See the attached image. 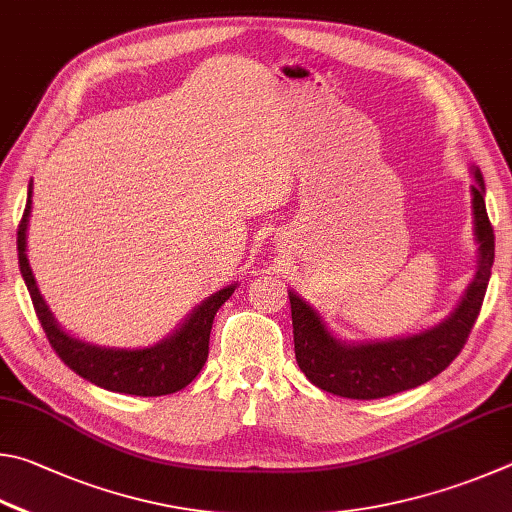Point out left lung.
Listing matches in <instances>:
<instances>
[{"instance_id": "obj_1", "label": "left lung", "mask_w": 512, "mask_h": 512, "mask_svg": "<svg viewBox=\"0 0 512 512\" xmlns=\"http://www.w3.org/2000/svg\"><path fill=\"white\" fill-rule=\"evenodd\" d=\"M472 186L474 231L479 240V270L461 306L441 326L414 337L346 346L328 333L324 321L306 301L290 292L294 355L299 369L315 387L353 400L387 398L436 378L463 351L486 297L495 263V231L486 211V186L479 170Z\"/></svg>"}]
</instances>
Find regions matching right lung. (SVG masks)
I'll return each instance as SVG.
<instances>
[{
  "instance_id": "obj_1",
  "label": "right lung",
  "mask_w": 512,
  "mask_h": 512,
  "mask_svg": "<svg viewBox=\"0 0 512 512\" xmlns=\"http://www.w3.org/2000/svg\"><path fill=\"white\" fill-rule=\"evenodd\" d=\"M31 186L26 206L17 227V263L24 276L26 290L31 294L33 310L38 315L40 326L47 335L49 344L56 355L71 371L78 373L87 382L116 393H130V396H168L191 384L209 357V335L213 317L218 308L227 301L236 285H229L213 297L206 299L197 308L186 324L173 337L143 351H116V348H98L78 342V339L62 333L56 326L51 312L44 306L42 297L35 288L33 274L26 263V222L31 213Z\"/></svg>"
}]
</instances>
